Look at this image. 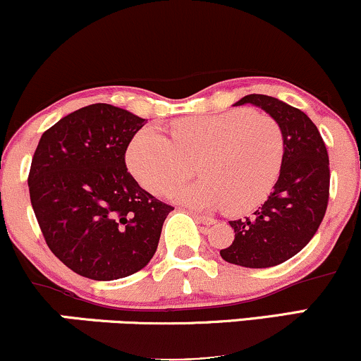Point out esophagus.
Masks as SVG:
<instances>
[{"mask_svg": "<svg viewBox=\"0 0 361 361\" xmlns=\"http://www.w3.org/2000/svg\"><path fill=\"white\" fill-rule=\"evenodd\" d=\"M192 215L195 217V221L198 224H204V226H212L215 224V221L212 217H207V215H202V214H197V212H192Z\"/></svg>", "mask_w": 361, "mask_h": 361, "instance_id": "34e87169", "label": "esophagus"}]
</instances>
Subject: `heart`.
<instances>
[{
	"label": "heart",
	"mask_w": 361,
	"mask_h": 361,
	"mask_svg": "<svg viewBox=\"0 0 361 361\" xmlns=\"http://www.w3.org/2000/svg\"><path fill=\"white\" fill-rule=\"evenodd\" d=\"M171 137L156 127L135 134L127 149V166L152 193L192 209H219L233 215L255 210L279 181L285 156L283 132L275 118L251 109L186 117L171 126ZM199 161L204 176L177 184ZM176 183V185L172 183Z\"/></svg>",
	"instance_id": "obj_1"
}]
</instances>
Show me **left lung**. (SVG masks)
Returning a JSON list of instances; mask_svg holds the SVG:
<instances>
[{
    "label": "left lung",
    "instance_id": "left-lung-1",
    "mask_svg": "<svg viewBox=\"0 0 361 361\" xmlns=\"http://www.w3.org/2000/svg\"><path fill=\"white\" fill-rule=\"evenodd\" d=\"M283 132L285 156L279 181L251 219L231 221L234 241L221 250L222 259L244 268H270L304 250L324 219L329 200V157L317 127L304 111L267 97L246 94Z\"/></svg>",
    "mask_w": 361,
    "mask_h": 361
}]
</instances>
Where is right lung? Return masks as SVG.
I'll list each match as a JSON object with an SVG mask.
<instances>
[{
  "label": "right lung",
  "instance_id": "obj_1",
  "mask_svg": "<svg viewBox=\"0 0 361 361\" xmlns=\"http://www.w3.org/2000/svg\"><path fill=\"white\" fill-rule=\"evenodd\" d=\"M146 122L93 103L54 123L35 149L28 190L45 243L86 279L110 281L142 270L173 210L127 171L126 151Z\"/></svg>",
  "mask_w": 361,
  "mask_h": 361
}]
</instances>
